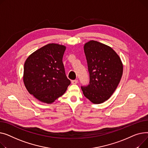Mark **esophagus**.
<instances>
[{
  "mask_svg": "<svg viewBox=\"0 0 148 148\" xmlns=\"http://www.w3.org/2000/svg\"><path fill=\"white\" fill-rule=\"evenodd\" d=\"M77 82H78L77 80H73V81H72L71 82L72 84H76L77 83Z\"/></svg>",
  "mask_w": 148,
  "mask_h": 148,
  "instance_id": "esophagus-1",
  "label": "esophagus"
}]
</instances>
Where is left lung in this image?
<instances>
[{"label": "left lung", "mask_w": 148, "mask_h": 148, "mask_svg": "<svg viewBox=\"0 0 148 148\" xmlns=\"http://www.w3.org/2000/svg\"><path fill=\"white\" fill-rule=\"evenodd\" d=\"M84 49L90 84L81 89L90 101L100 104L108 100L116 89L123 73L122 61L110 47L97 41L85 43Z\"/></svg>", "instance_id": "1"}]
</instances>
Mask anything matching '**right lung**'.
<instances>
[{
  "instance_id": "add662e5",
  "label": "right lung",
  "mask_w": 148,
  "mask_h": 148,
  "mask_svg": "<svg viewBox=\"0 0 148 148\" xmlns=\"http://www.w3.org/2000/svg\"><path fill=\"white\" fill-rule=\"evenodd\" d=\"M66 48L63 45L48 43L33 52L24 63L25 88L43 103H53L64 94L71 84L62 61Z\"/></svg>"
}]
</instances>
